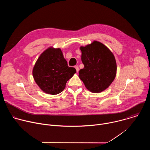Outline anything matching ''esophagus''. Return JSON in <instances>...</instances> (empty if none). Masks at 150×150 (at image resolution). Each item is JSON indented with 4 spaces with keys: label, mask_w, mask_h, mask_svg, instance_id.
I'll use <instances>...</instances> for the list:
<instances>
[{
    "label": "esophagus",
    "mask_w": 150,
    "mask_h": 150,
    "mask_svg": "<svg viewBox=\"0 0 150 150\" xmlns=\"http://www.w3.org/2000/svg\"><path fill=\"white\" fill-rule=\"evenodd\" d=\"M75 68L76 69V72H79V68H78V66H75Z\"/></svg>",
    "instance_id": "obj_1"
}]
</instances>
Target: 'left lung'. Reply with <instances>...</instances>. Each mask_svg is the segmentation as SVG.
Here are the masks:
<instances>
[{"label":"left lung","instance_id":"obj_1","mask_svg":"<svg viewBox=\"0 0 150 150\" xmlns=\"http://www.w3.org/2000/svg\"><path fill=\"white\" fill-rule=\"evenodd\" d=\"M84 68L79 77L90 91L99 93L108 88L114 81L117 71L116 62L112 52L101 42L80 47Z\"/></svg>","mask_w":150,"mask_h":150}]
</instances>
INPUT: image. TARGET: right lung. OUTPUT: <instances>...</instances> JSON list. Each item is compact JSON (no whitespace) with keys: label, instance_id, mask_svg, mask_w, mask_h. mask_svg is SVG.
Returning a JSON list of instances; mask_svg holds the SVG:
<instances>
[{"label":"right lung","instance_id":"obj_1","mask_svg":"<svg viewBox=\"0 0 150 150\" xmlns=\"http://www.w3.org/2000/svg\"><path fill=\"white\" fill-rule=\"evenodd\" d=\"M76 72L69 67L60 49L49 47L42 52L33 69L35 82L46 93L55 95L65 88L67 81Z\"/></svg>","mask_w":150,"mask_h":150}]
</instances>
